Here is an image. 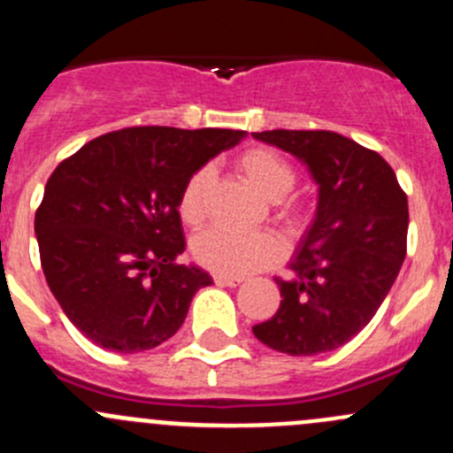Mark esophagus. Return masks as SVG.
I'll return each instance as SVG.
<instances>
[{
    "mask_svg": "<svg viewBox=\"0 0 453 453\" xmlns=\"http://www.w3.org/2000/svg\"><path fill=\"white\" fill-rule=\"evenodd\" d=\"M214 282L221 287H239L241 282H243V278H236V276H221V273H217L214 276Z\"/></svg>",
    "mask_w": 453,
    "mask_h": 453,
    "instance_id": "34e87169",
    "label": "esophagus"
}]
</instances>
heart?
<instances>
[{"label":"heart","mask_w":453,"mask_h":453,"mask_svg":"<svg viewBox=\"0 0 453 453\" xmlns=\"http://www.w3.org/2000/svg\"><path fill=\"white\" fill-rule=\"evenodd\" d=\"M236 171L263 195L265 199L278 201L285 197L296 184V171L285 157L269 149H250L236 157ZM212 190V171L208 166L197 168L186 180L177 201L180 217L188 226H201L208 214V199ZM282 217L287 223L300 221V210L296 205H282ZM195 260L201 267L221 276L243 278L258 269L269 267L280 258V245L269 234H239L226 227H212L193 241Z\"/></svg>","instance_id":"1"}]
</instances>
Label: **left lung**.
Listing matches in <instances>:
<instances>
[{
  "mask_svg": "<svg viewBox=\"0 0 453 453\" xmlns=\"http://www.w3.org/2000/svg\"><path fill=\"white\" fill-rule=\"evenodd\" d=\"M254 140L291 153L318 184L311 226L276 278L280 307L252 328L278 353L307 357L353 340L372 319L405 258L408 197L390 164L333 131H263Z\"/></svg>",
  "mask_w": 453,
  "mask_h": 453,
  "instance_id": "obj_1",
  "label": "left lung"
}]
</instances>
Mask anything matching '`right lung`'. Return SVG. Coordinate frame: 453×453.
I'll return each mask as SVG.
<instances>
[{
	"label": "right lung",
	"instance_id": "1",
	"mask_svg": "<svg viewBox=\"0 0 453 453\" xmlns=\"http://www.w3.org/2000/svg\"><path fill=\"white\" fill-rule=\"evenodd\" d=\"M245 135L131 127L58 164L35 234L50 291L87 340L140 353L180 331L193 296L212 285L199 265H175L186 250L180 193L197 168Z\"/></svg>",
	"mask_w": 453,
	"mask_h": 453
}]
</instances>
